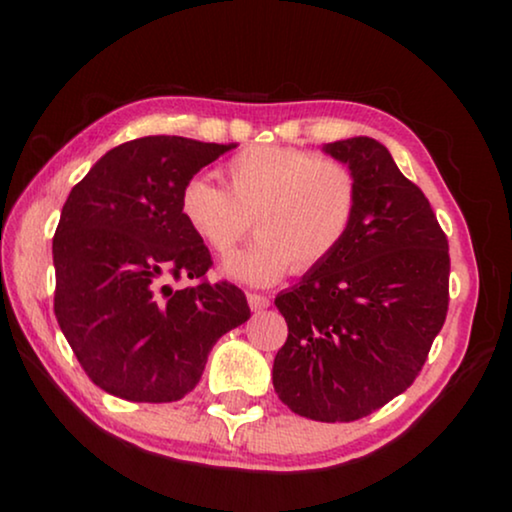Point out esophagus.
<instances>
[{"mask_svg": "<svg viewBox=\"0 0 512 512\" xmlns=\"http://www.w3.org/2000/svg\"><path fill=\"white\" fill-rule=\"evenodd\" d=\"M247 300H249V307L254 312L258 310H265V307H270V298L263 296V293H247Z\"/></svg>", "mask_w": 512, "mask_h": 512, "instance_id": "34e87169", "label": "esophagus"}]
</instances>
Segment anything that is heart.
Wrapping results in <instances>:
<instances>
[{"mask_svg":"<svg viewBox=\"0 0 512 512\" xmlns=\"http://www.w3.org/2000/svg\"><path fill=\"white\" fill-rule=\"evenodd\" d=\"M226 188L191 177L179 191L186 226L216 256H228L256 216L258 240L223 263V272L249 284H275L291 268L326 263L359 212V179L335 158L296 146H249L223 165Z\"/></svg>","mask_w":512,"mask_h":512,"instance_id":"1","label":"heart"}]
</instances>
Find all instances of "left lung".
Segmentation results:
<instances>
[{
  "mask_svg": "<svg viewBox=\"0 0 512 512\" xmlns=\"http://www.w3.org/2000/svg\"><path fill=\"white\" fill-rule=\"evenodd\" d=\"M359 179V212L340 249L275 298L289 338L272 384L314 422H354L403 394L450 305V249L436 214L387 146L352 137L324 146Z\"/></svg>",
  "mask_w": 512,
  "mask_h": 512,
  "instance_id": "left-lung-1",
  "label": "left lung"
}]
</instances>
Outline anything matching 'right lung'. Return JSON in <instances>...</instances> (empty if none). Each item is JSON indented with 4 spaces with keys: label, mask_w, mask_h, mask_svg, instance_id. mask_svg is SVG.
<instances>
[{
    "label": "right lung",
    "mask_w": 512,
    "mask_h": 512,
    "mask_svg": "<svg viewBox=\"0 0 512 512\" xmlns=\"http://www.w3.org/2000/svg\"><path fill=\"white\" fill-rule=\"evenodd\" d=\"M235 144L151 135L104 153L72 188L53 237L55 319L97 387L172 403L195 389L247 296L205 277L212 256L179 212V191ZM170 278L194 284L172 290Z\"/></svg>",
    "instance_id": "right-lung-1"
}]
</instances>
